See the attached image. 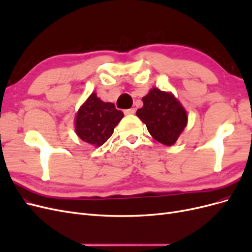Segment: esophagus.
Instances as JSON below:
<instances>
[{
	"mask_svg": "<svg viewBox=\"0 0 252 252\" xmlns=\"http://www.w3.org/2000/svg\"><path fill=\"white\" fill-rule=\"evenodd\" d=\"M124 113L127 114V116H129V114H134V113H135V109H134V108L125 109V110H124Z\"/></svg>",
	"mask_w": 252,
	"mask_h": 252,
	"instance_id": "1",
	"label": "esophagus"
}]
</instances>
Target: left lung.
Instances as JSON below:
<instances>
[{
    "instance_id": "8db88e82",
    "label": "left lung",
    "mask_w": 252,
    "mask_h": 252,
    "mask_svg": "<svg viewBox=\"0 0 252 252\" xmlns=\"http://www.w3.org/2000/svg\"><path fill=\"white\" fill-rule=\"evenodd\" d=\"M143 107L136 116L146 124L149 133L167 146L174 144L187 124V114L179 101L158 88L143 97Z\"/></svg>"
}]
</instances>
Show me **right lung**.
<instances>
[{"instance_id":"add662e5","label":"right lung","mask_w":252,"mask_h":252,"mask_svg":"<svg viewBox=\"0 0 252 252\" xmlns=\"http://www.w3.org/2000/svg\"><path fill=\"white\" fill-rule=\"evenodd\" d=\"M124 117L112 103H105L93 94L80 108L75 119V131L84 141L101 146L113 133Z\"/></svg>"}]
</instances>
